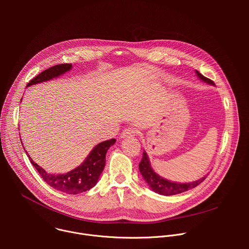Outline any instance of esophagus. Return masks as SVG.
Instances as JSON below:
<instances>
[{
  "mask_svg": "<svg viewBox=\"0 0 249 249\" xmlns=\"http://www.w3.org/2000/svg\"><path fill=\"white\" fill-rule=\"evenodd\" d=\"M137 130L135 128H126L122 131L121 133V138H126V137H133L137 134Z\"/></svg>",
  "mask_w": 249,
  "mask_h": 249,
  "instance_id": "esophagus-1",
  "label": "esophagus"
}]
</instances>
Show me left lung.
Instances as JSON below:
<instances>
[{"label": "left lung", "instance_id": "left-lung-1", "mask_svg": "<svg viewBox=\"0 0 249 249\" xmlns=\"http://www.w3.org/2000/svg\"><path fill=\"white\" fill-rule=\"evenodd\" d=\"M196 74L198 76V78L200 80H202L203 82L209 84V85H213L215 86L214 82L211 81L210 79L204 77L202 74H200L198 71H196ZM139 169L141 174L143 175L144 179L146 180V182L149 184V186L151 187V189L153 191H155L156 193H159L160 195H165V196H169V195H175V194H179L182 192H185L189 189H192L194 187H196L197 185H199L201 182H203L206 178V176L203 177V178L193 181V182H189V183H177V182H171L165 178H162L159 174H157L150 163V160L149 157L147 155V153L144 151L143 153V158H142L141 162L139 163Z\"/></svg>", "mask_w": 249, "mask_h": 249}]
</instances>
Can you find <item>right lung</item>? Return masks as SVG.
Instances as JSON below:
<instances>
[{"instance_id": "add662e5", "label": "right lung", "mask_w": 249, "mask_h": 249, "mask_svg": "<svg viewBox=\"0 0 249 249\" xmlns=\"http://www.w3.org/2000/svg\"><path fill=\"white\" fill-rule=\"evenodd\" d=\"M72 69V64H60L53 66L42 73L34 77L28 84L27 87L36 85L42 82L50 81L57 78ZM116 142L115 139L104 141L96 145L89 153L86 160L76 167L64 174H49L41 166L35 163L27 152V155L31 164L39 172L42 179L51 187L67 194H79L92 188L98 181L99 175L101 174L105 165V156L110 146Z\"/></svg>"}]
</instances>
